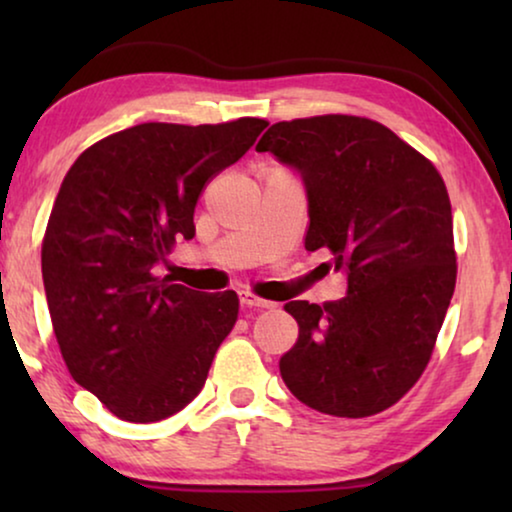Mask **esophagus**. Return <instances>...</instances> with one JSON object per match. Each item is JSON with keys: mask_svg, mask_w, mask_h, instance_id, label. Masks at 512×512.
<instances>
[{"mask_svg": "<svg viewBox=\"0 0 512 512\" xmlns=\"http://www.w3.org/2000/svg\"><path fill=\"white\" fill-rule=\"evenodd\" d=\"M240 303H242L244 307H258V310H270V307H275V303H270V300L258 298L256 293H251V291H242V293H240Z\"/></svg>", "mask_w": 512, "mask_h": 512, "instance_id": "1", "label": "esophagus"}]
</instances>
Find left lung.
Instances as JSON below:
<instances>
[{
    "label": "left lung",
    "mask_w": 512,
    "mask_h": 512,
    "mask_svg": "<svg viewBox=\"0 0 512 512\" xmlns=\"http://www.w3.org/2000/svg\"><path fill=\"white\" fill-rule=\"evenodd\" d=\"M305 181V249L331 251L347 296L291 300L298 340L279 373L333 417H370L422 377L457 284L452 205L429 158L387 125L326 114L270 125L256 144Z\"/></svg>",
    "instance_id": "left-lung-1"
}]
</instances>
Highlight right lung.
Returning a JSON list of instances; mask_svg holds the SVG:
<instances>
[{
  "label": "right lung",
  "mask_w": 512,
  "mask_h": 512,
  "mask_svg": "<svg viewBox=\"0 0 512 512\" xmlns=\"http://www.w3.org/2000/svg\"><path fill=\"white\" fill-rule=\"evenodd\" d=\"M268 121L142 123L100 139L62 181L41 244L53 333L69 375L125 422L186 408L237 321L235 291L153 275L195 235L200 193Z\"/></svg>",
  "instance_id": "1"
}]
</instances>
